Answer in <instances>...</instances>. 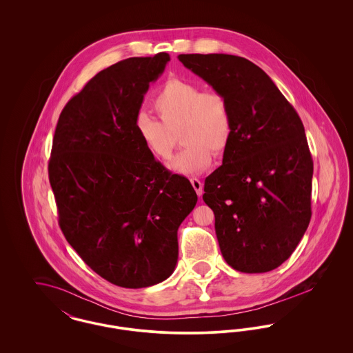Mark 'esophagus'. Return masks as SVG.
I'll return each mask as SVG.
<instances>
[{
    "label": "esophagus",
    "instance_id": "1",
    "mask_svg": "<svg viewBox=\"0 0 353 353\" xmlns=\"http://www.w3.org/2000/svg\"><path fill=\"white\" fill-rule=\"evenodd\" d=\"M190 183L193 185V188H194L196 193H197L199 196H202V193H203V188H202L201 181H200L199 179H196V177H192V179H190Z\"/></svg>",
    "mask_w": 353,
    "mask_h": 353
}]
</instances>
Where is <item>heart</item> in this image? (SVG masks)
Segmentation results:
<instances>
[{"mask_svg":"<svg viewBox=\"0 0 353 353\" xmlns=\"http://www.w3.org/2000/svg\"><path fill=\"white\" fill-rule=\"evenodd\" d=\"M152 108L162 120L139 112L136 134L159 159H169L181 128L185 147L169 163V168L183 174H197L209 168L216 154L228 148L233 134V117L228 98L213 88L201 90L192 81L169 78L152 99Z\"/></svg>","mask_w":353,"mask_h":353,"instance_id":"obj_1","label":"heart"}]
</instances>
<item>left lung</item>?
I'll list each match as a JSON object with an SVG mask.
<instances>
[{"mask_svg":"<svg viewBox=\"0 0 353 353\" xmlns=\"http://www.w3.org/2000/svg\"><path fill=\"white\" fill-rule=\"evenodd\" d=\"M179 61L229 101L233 134L206 177L222 256L241 272H268L296 249L311 219L314 163L295 108L269 75L242 57L180 54Z\"/></svg>","mask_w":353,"mask_h":353,"instance_id":"obj_1","label":"left lung"}]
</instances>
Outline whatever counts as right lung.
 <instances>
[{
    "label": "right lung",
    "mask_w": 353,
    "mask_h": 353,
    "mask_svg": "<svg viewBox=\"0 0 353 353\" xmlns=\"http://www.w3.org/2000/svg\"><path fill=\"white\" fill-rule=\"evenodd\" d=\"M167 52L104 68L62 110L49 180L58 222L87 266L112 285L141 288L170 276L177 230L193 210L190 181L154 160L134 130Z\"/></svg>",
    "instance_id": "add662e5"
}]
</instances>
